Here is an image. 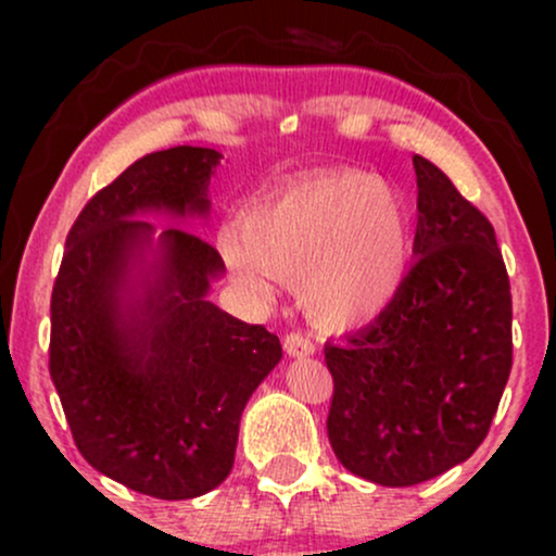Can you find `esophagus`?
I'll return each instance as SVG.
<instances>
[{
	"label": "esophagus",
	"mask_w": 556,
	"mask_h": 556,
	"mask_svg": "<svg viewBox=\"0 0 556 556\" xmlns=\"http://www.w3.org/2000/svg\"><path fill=\"white\" fill-rule=\"evenodd\" d=\"M285 350L292 358H308V355L316 353V344L311 342V337L300 334V331H290V334L285 337Z\"/></svg>",
	"instance_id": "esophagus-1"
}]
</instances>
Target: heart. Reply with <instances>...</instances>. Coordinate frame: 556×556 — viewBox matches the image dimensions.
<instances>
[{
  "instance_id": "b5f03b06",
  "label": "heart",
  "mask_w": 556,
  "mask_h": 556,
  "mask_svg": "<svg viewBox=\"0 0 556 556\" xmlns=\"http://www.w3.org/2000/svg\"><path fill=\"white\" fill-rule=\"evenodd\" d=\"M222 256L242 287L266 292L295 277L305 311L327 329H353L392 303L413 258L405 201L366 172H324L261 198L222 232Z\"/></svg>"
}]
</instances>
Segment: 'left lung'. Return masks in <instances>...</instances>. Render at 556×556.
Returning a JSON list of instances; mask_svg holds the SVG:
<instances>
[{"label": "left lung", "instance_id": "8db88e82", "mask_svg": "<svg viewBox=\"0 0 556 556\" xmlns=\"http://www.w3.org/2000/svg\"><path fill=\"white\" fill-rule=\"evenodd\" d=\"M418 180L416 266L374 324L327 344L331 450L379 486H416L486 439L513 368V295L491 222L429 159Z\"/></svg>", "mask_w": 556, "mask_h": 556}]
</instances>
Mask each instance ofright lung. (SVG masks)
I'll use <instances>...</instances> for the list:
<instances>
[{"instance_id": "obj_1", "label": "right lung", "mask_w": 556, "mask_h": 556, "mask_svg": "<svg viewBox=\"0 0 556 556\" xmlns=\"http://www.w3.org/2000/svg\"><path fill=\"white\" fill-rule=\"evenodd\" d=\"M222 154L156 151L86 203L52 290L49 374L75 446L99 473L156 500L229 476L245 402L282 361L279 337L208 300L216 248L149 214L206 219Z\"/></svg>"}]
</instances>
